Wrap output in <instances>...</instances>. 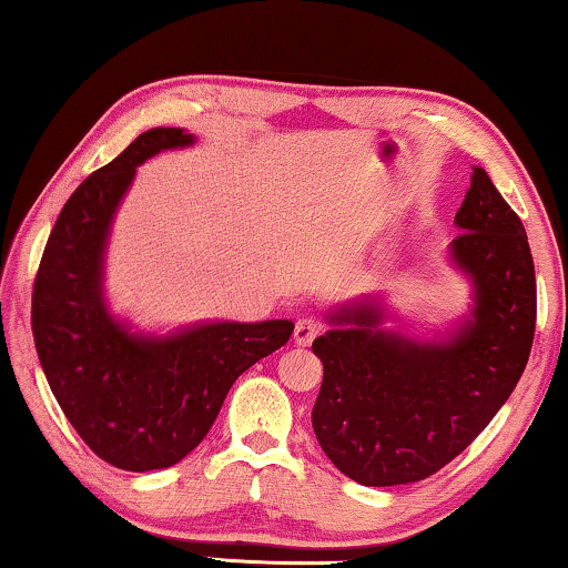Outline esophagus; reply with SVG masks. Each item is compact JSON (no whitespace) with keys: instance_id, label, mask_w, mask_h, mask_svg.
Here are the masks:
<instances>
[{"instance_id":"obj_1","label":"esophagus","mask_w":568,"mask_h":568,"mask_svg":"<svg viewBox=\"0 0 568 568\" xmlns=\"http://www.w3.org/2000/svg\"><path fill=\"white\" fill-rule=\"evenodd\" d=\"M321 331H323V325L318 321H315V318H303V321L295 323L293 338H295L297 345H311L315 338H318Z\"/></svg>"}]
</instances>
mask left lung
Returning a JSON list of instances; mask_svg holds the SVG:
<instances>
[{
  "label": "left lung",
  "mask_w": 568,
  "mask_h": 568,
  "mask_svg": "<svg viewBox=\"0 0 568 568\" xmlns=\"http://www.w3.org/2000/svg\"><path fill=\"white\" fill-rule=\"evenodd\" d=\"M448 263L470 303L434 338L386 328L381 295L331 307L313 341L323 383L313 430L363 486L416 484L454 460L511 396L536 328L534 257L521 220L484 168L458 207Z\"/></svg>",
  "instance_id": "obj_1"
}]
</instances>
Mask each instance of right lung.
<instances>
[{"instance_id":"1","label":"right lung","mask_w":568,"mask_h":568,"mask_svg":"<svg viewBox=\"0 0 568 568\" xmlns=\"http://www.w3.org/2000/svg\"><path fill=\"white\" fill-rule=\"evenodd\" d=\"M182 128H152L67 200L32 293V333L47 383L77 434L122 470L175 466L213 426L240 373L281 348L293 321H203L134 331L104 287L114 215L138 168L192 148Z\"/></svg>"}]
</instances>
